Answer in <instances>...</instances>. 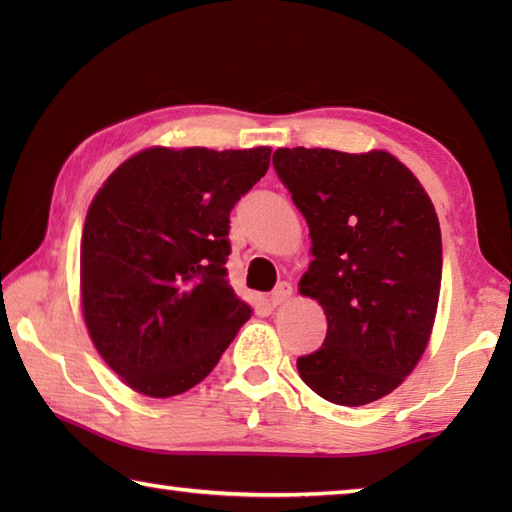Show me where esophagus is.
<instances>
[{
    "mask_svg": "<svg viewBox=\"0 0 512 512\" xmlns=\"http://www.w3.org/2000/svg\"><path fill=\"white\" fill-rule=\"evenodd\" d=\"M290 297H292V286L288 281H279L275 290L270 292V301H273L275 306H281V303H286Z\"/></svg>",
    "mask_w": 512,
    "mask_h": 512,
    "instance_id": "1",
    "label": "esophagus"
}]
</instances>
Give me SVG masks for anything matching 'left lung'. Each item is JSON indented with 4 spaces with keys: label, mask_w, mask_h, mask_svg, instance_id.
<instances>
[{
    "label": "left lung",
    "mask_w": 512,
    "mask_h": 512,
    "mask_svg": "<svg viewBox=\"0 0 512 512\" xmlns=\"http://www.w3.org/2000/svg\"><path fill=\"white\" fill-rule=\"evenodd\" d=\"M273 167L310 226L314 259L299 290L328 317L323 345L297 358L299 376L334 405H367L391 394L429 343L442 281L436 209L380 149H277Z\"/></svg>",
    "instance_id": "8db88e82"
}]
</instances>
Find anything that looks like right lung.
I'll return each instance as SVG.
<instances>
[{
	"label": "right lung",
	"mask_w": 512,
	"mask_h": 512,
	"mask_svg": "<svg viewBox=\"0 0 512 512\" xmlns=\"http://www.w3.org/2000/svg\"><path fill=\"white\" fill-rule=\"evenodd\" d=\"M270 147H151L94 195L81 237V301L103 361L138 394L169 398L211 374L248 303L226 279L228 217Z\"/></svg>",
	"instance_id": "right-lung-1"
}]
</instances>
